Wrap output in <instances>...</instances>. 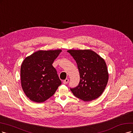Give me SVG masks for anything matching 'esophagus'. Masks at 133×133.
I'll return each mask as SVG.
<instances>
[{"mask_svg":"<svg viewBox=\"0 0 133 133\" xmlns=\"http://www.w3.org/2000/svg\"><path fill=\"white\" fill-rule=\"evenodd\" d=\"M68 81H69V79H68V78H66L65 80H64L63 81V84H67L68 82Z\"/></svg>","mask_w":133,"mask_h":133,"instance_id":"34e87169","label":"esophagus"}]
</instances>
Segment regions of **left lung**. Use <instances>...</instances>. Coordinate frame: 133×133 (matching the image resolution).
Returning <instances> with one entry per match:
<instances>
[{"label":"left lung","instance_id":"obj_1","mask_svg":"<svg viewBox=\"0 0 133 133\" xmlns=\"http://www.w3.org/2000/svg\"><path fill=\"white\" fill-rule=\"evenodd\" d=\"M77 64L80 81L70 88L74 96L85 102L95 100L104 91L108 81V72L104 59L91 50L67 51Z\"/></svg>","mask_w":133,"mask_h":133}]
</instances>
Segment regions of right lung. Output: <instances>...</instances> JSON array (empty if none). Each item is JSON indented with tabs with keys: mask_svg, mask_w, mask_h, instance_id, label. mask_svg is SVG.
I'll return each instance as SVG.
<instances>
[{
	"mask_svg": "<svg viewBox=\"0 0 133 133\" xmlns=\"http://www.w3.org/2000/svg\"><path fill=\"white\" fill-rule=\"evenodd\" d=\"M61 51L39 50L24 59L20 69L21 84L30 100L44 102L52 96L61 84L57 71L52 66Z\"/></svg>",
	"mask_w": 133,
	"mask_h": 133,
	"instance_id": "right-lung-1",
	"label": "right lung"
}]
</instances>
